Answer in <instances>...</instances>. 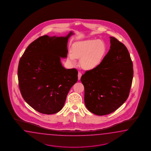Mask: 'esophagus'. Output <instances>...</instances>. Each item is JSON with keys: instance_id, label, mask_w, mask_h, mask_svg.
I'll return each instance as SVG.
<instances>
[{"instance_id": "obj_1", "label": "esophagus", "mask_w": 151, "mask_h": 151, "mask_svg": "<svg viewBox=\"0 0 151 151\" xmlns=\"http://www.w3.org/2000/svg\"><path fill=\"white\" fill-rule=\"evenodd\" d=\"M81 76H82V73L80 72H78V79L80 80Z\"/></svg>"}]
</instances>
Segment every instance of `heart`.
I'll return each mask as SVG.
<instances>
[{"mask_svg": "<svg viewBox=\"0 0 151 151\" xmlns=\"http://www.w3.org/2000/svg\"><path fill=\"white\" fill-rule=\"evenodd\" d=\"M106 52V46L104 41L91 39L74 44L68 57L73 64L76 63V58H80L81 67L91 70L100 64Z\"/></svg>", "mask_w": 151, "mask_h": 151, "instance_id": "heart-1", "label": "heart"}]
</instances>
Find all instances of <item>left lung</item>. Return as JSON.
Here are the masks:
<instances>
[{"label": "left lung", "instance_id": "obj_1", "mask_svg": "<svg viewBox=\"0 0 151 151\" xmlns=\"http://www.w3.org/2000/svg\"><path fill=\"white\" fill-rule=\"evenodd\" d=\"M110 38V49L100 64L81 78L86 106L97 115L111 114L123 104L129 96L133 77L127 47L116 38Z\"/></svg>", "mask_w": 151, "mask_h": 151}]
</instances>
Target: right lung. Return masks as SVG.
Instances as JSON below:
<instances>
[{"label":"right lung","instance_id":"add662e5","mask_svg":"<svg viewBox=\"0 0 151 151\" xmlns=\"http://www.w3.org/2000/svg\"><path fill=\"white\" fill-rule=\"evenodd\" d=\"M73 34L39 37L20 58L18 68L20 93L27 104L40 113L60 111L68 92L77 82V70L66 69L60 62V57L67 56L68 40Z\"/></svg>","mask_w":151,"mask_h":151}]
</instances>
